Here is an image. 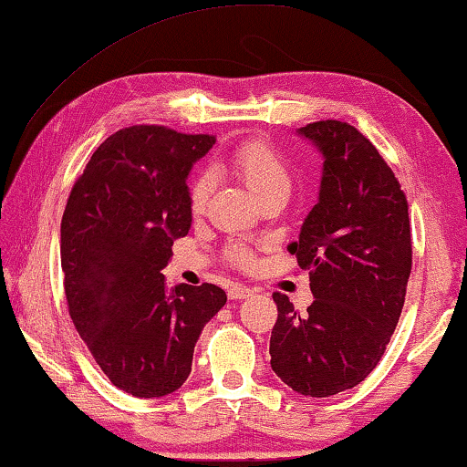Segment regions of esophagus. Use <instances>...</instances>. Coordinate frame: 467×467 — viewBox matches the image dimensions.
Here are the masks:
<instances>
[{"mask_svg":"<svg viewBox=\"0 0 467 467\" xmlns=\"http://www.w3.org/2000/svg\"><path fill=\"white\" fill-rule=\"evenodd\" d=\"M251 295H254V288L243 286V285H233L228 288V297L231 299H247Z\"/></svg>","mask_w":467,"mask_h":467,"instance_id":"34e87169","label":"esophagus"}]
</instances>
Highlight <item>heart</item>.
Here are the masks:
<instances>
[{
  "instance_id": "b5f03b06",
  "label": "heart",
  "mask_w": 467,
  "mask_h": 467,
  "mask_svg": "<svg viewBox=\"0 0 467 467\" xmlns=\"http://www.w3.org/2000/svg\"><path fill=\"white\" fill-rule=\"evenodd\" d=\"M228 166L234 170V174L247 184L251 193L260 199V202L274 193L288 195V191H291L293 176L288 161L283 158V153L276 147H272L264 139H249L236 145L231 155H228ZM212 187L213 179L207 170H202V172H197L189 181V207L195 213H199L205 207L207 199L212 195ZM226 255L234 265L251 264L249 249L241 245V243L228 245Z\"/></svg>"
}]
</instances>
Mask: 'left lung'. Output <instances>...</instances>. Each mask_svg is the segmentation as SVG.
<instances>
[{"label":"left lung","mask_w":467,"mask_h":467,"mask_svg":"<svg viewBox=\"0 0 467 467\" xmlns=\"http://www.w3.org/2000/svg\"><path fill=\"white\" fill-rule=\"evenodd\" d=\"M299 132L324 155L320 202L288 245L309 270L314 303L299 314L272 295L270 364L297 393L330 397L364 380L393 337L411 272L410 213L395 172L349 122Z\"/></svg>","instance_id":"left-lung-1"}]
</instances>
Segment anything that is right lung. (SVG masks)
<instances>
[{
	"label": "right lung",
	"instance_id": "right-lung-1",
	"mask_svg": "<svg viewBox=\"0 0 467 467\" xmlns=\"http://www.w3.org/2000/svg\"><path fill=\"white\" fill-rule=\"evenodd\" d=\"M216 143L160 124H135L95 150L62 216L60 260L68 312L114 387L164 397L191 374L207 322L226 303L220 286L166 291L172 243L191 228L187 174Z\"/></svg>",
	"mask_w": 467,
	"mask_h": 467
}]
</instances>
